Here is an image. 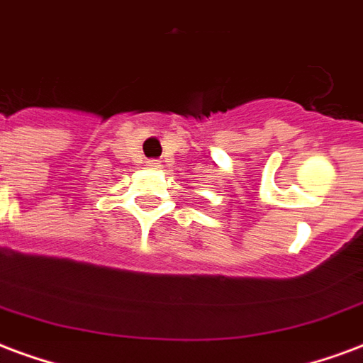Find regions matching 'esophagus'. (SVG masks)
I'll list each match as a JSON object with an SVG mask.
<instances>
[{"label": "esophagus", "mask_w": 363, "mask_h": 363, "mask_svg": "<svg viewBox=\"0 0 363 363\" xmlns=\"http://www.w3.org/2000/svg\"><path fill=\"white\" fill-rule=\"evenodd\" d=\"M147 167H152V169H160L161 167V163L157 160H150L147 161Z\"/></svg>", "instance_id": "34e87169"}]
</instances>
